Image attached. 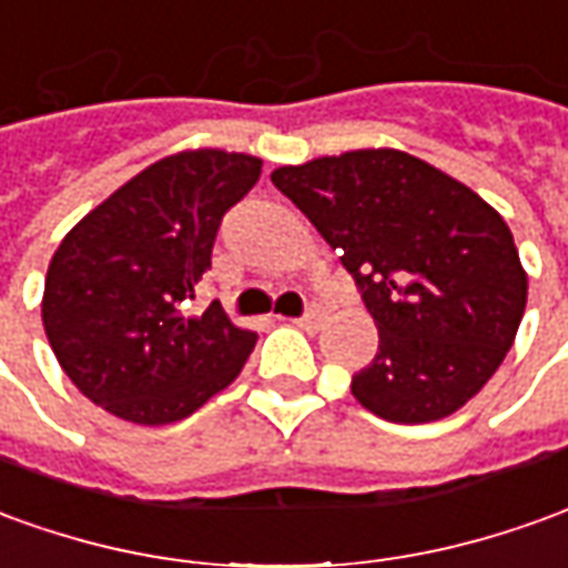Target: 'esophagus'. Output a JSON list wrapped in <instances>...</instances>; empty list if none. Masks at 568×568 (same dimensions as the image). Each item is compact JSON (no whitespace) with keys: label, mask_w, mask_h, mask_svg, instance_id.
Instances as JSON below:
<instances>
[{"label":"esophagus","mask_w":568,"mask_h":568,"mask_svg":"<svg viewBox=\"0 0 568 568\" xmlns=\"http://www.w3.org/2000/svg\"><path fill=\"white\" fill-rule=\"evenodd\" d=\"M325 323V313L320 311V307H311V311L304 313L301 320H295V325H301V328H307V332H316L320 325Z\"/></svg>","instance_id":"34e87169"}]
</instances>
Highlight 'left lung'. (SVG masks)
<instances>
[{
    "instance_id": "obj_1",
    "label": "left lung",
    "mask_w": 568,
    "mask_h": 568,
    "mask_svg": "<svg viewBox=\"0 0 568 568\" xmlns=\"http://www.w3.org/2000/svg\"><path fill=\"white\" fill-rule=\"evenodd\" d=\"M271 181L341 255L378 353L351 381L384 422H439L477 396L517 338L529 280L505 217L403 150L280 165Z\"/></svg>"
}]
</instances>
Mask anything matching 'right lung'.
<instances>
[{
	"instance_id": "obj_1",
	"label": "right lung",
	"mask_w": 568,
	"mask_h": 568,
	"mask_svg": "<svg viewBox=\"0 0 568 568\" xmlns=\"http://www.w3.org/2000/svg\"><path fill=\"white\" fill-rule=\"evenodd\" d=\"M261 178V160L184 150L146 165L63 236L42 325L67 378L122 422H181L243 372L255 332L212 301L181 304L212 267L221 217Z\"/></svg>"
}]
</instances>
